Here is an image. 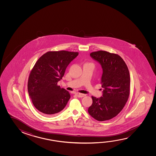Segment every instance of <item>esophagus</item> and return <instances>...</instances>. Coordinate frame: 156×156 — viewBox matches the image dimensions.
<instances>
[{
	"label": "esophagus",
	"mask_w": 156,
	"mask_h": 156,
	"mask_svg": "<svg viewBox=\"0 0 156 156\" xmlns=\"http://www.w3.org/2000/svg\"><path fill=\"white\" fill-rule=\"evenodd\" d=\"M76 94V95H77L78 97H81V98H82V97H84L85 96V94H80V93H78V92H77Z\"/></svg>",
	"instance_id": "1"
}]
</instances>
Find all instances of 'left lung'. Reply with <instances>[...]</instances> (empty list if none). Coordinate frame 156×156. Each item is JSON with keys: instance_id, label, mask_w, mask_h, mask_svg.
Listing matches in <instances>:
<instances>
[{"instance_id": "1", "label": "left lung", "mask_w": 156, "mask_h": 156, "mask_svg": "<svg viewBox=\"0 0 156 156\" xmlns=\"http://www.w3.org/2000/svg\"><path fill=\"white\" fill-rule=\"evenodd\" d=\"M90 55L102 68L103 94L100 98L92 96V104L88 112L97 121L110 120L122 110L128 99L129 72L125 62L118 54L99 51Z\"/></svg>"}]
</instances>
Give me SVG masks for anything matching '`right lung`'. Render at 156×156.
I'll return each instance as SVG.
<instances>
[{"label": "right lung", "mask_w": 156, "mask_h": 156, "mask_svg": "<svg viewBox=\"0 0 156 156\" xmlns=\"http://www.w3.org/2000/svg\"><path fill=\"white\" fill-rule=\"evenodd\" d=\"M78 55V52L66 51H48L35 64L29 77L28 90L34 107L43 115H54L66 107L71 96L57 83Z\"/></svg>", "instance_id": "add662e5"}]
</instances>
